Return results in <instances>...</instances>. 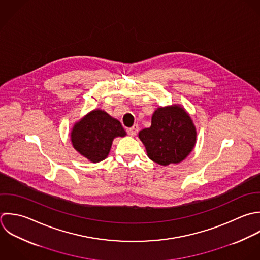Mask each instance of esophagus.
<instances>
[{
  "instance_id": "esophagus-1",
  "label": "esophagus",
  "mask_w": 260,
  "mask_h": 260,
  "mask_svg": "<svg viewBox=\"0 0 260 260\" xmlns=\"http://www.w3.org/2000/svg\"><path fill=\"white\" fill-rule=\"evenodd\" d=\"M138 131H139V125L138 124H134L131 128H127V134L129 136H132V137H135L137 135Z\"/></svg>"
}]
</instances>
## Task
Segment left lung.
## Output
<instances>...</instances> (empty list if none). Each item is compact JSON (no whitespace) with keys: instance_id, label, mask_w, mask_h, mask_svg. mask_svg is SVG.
Here are the masks:
<instances>
[{"instance_id":"obj_1","label":"left lung","mask_w":260,"mask_h":260,"mask_svg":"<svg viewBox=\"0 0 260 260\" xmlns=\"http://www.w3.org/2000/svg\"><path fill=\"white\" fill-rule=\"evenodd\" d=\"M148 157L163 166L183 161L197 142V129L189 114L180 105L159 107L152 124L139 133Z\"/></svg>"}]
</instances>
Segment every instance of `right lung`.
Wrapping results in <instances>:
<instances>
[{
    "instance_id": "obj_1",
    "label": "right lung",
    "mask_w": 260,
    "mask_h": 260,
    "mask_svg": "<svg viewBox=\"0 0 260 260\" xmlns=\"http://www.w3.org/2000/svg\"><path fill=\"white\" fill-rule=\"evenodd\" d=\"M126 135L121 123L107 112L95 109L75 123L71 140L73 147L93 163L104 160L117 137Z\"/></svg>"
}]
</instances>
